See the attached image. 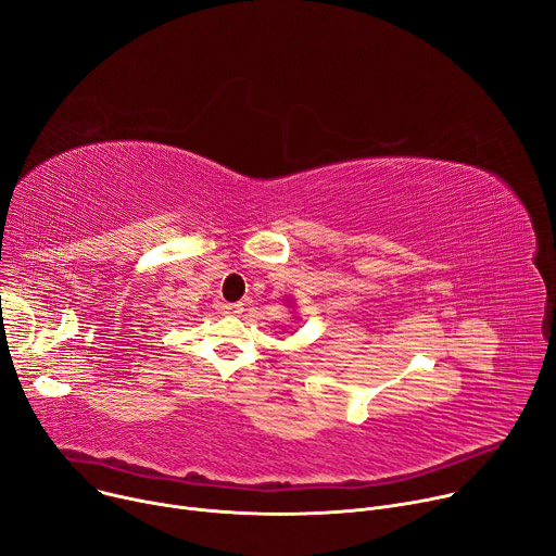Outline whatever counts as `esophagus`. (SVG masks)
I'll list each match as a JSON object with an SVG mask.
<instances>
[{
  "instance_id": "obj_1",
  "label": "esophagus",
  "mask_w": 556,
  "mask_h": 556,
  "mask_svg": "<svg viewBox=\"0 0 556 556\" xmlns=\"http://www.w3.org/2000/svg\"><path fill=\"white\" fill-rule=\"evenodd\" d=\"M243 304H224V313L226 315H241Z\"/></svg>"
}]
</instances>
